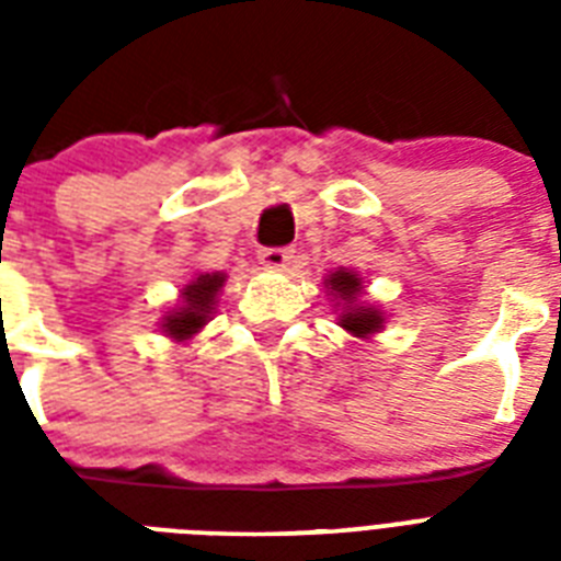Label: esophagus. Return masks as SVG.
I'll return each instance as SVG.
<instances>
[{
  "label": "esophagus",
  "instance_id": "obj_1",
  "mask_svg": "<svg viewBox=\"0 0 561 561\" xmlns=\"http://www.w3.org/2000/svg\"><path fill=\"white\" fill-rule=\"evenodd\" d=\"M259 262L264 267H271V271H285L294 262V250H288V247H264L259 253Z\"/></svg>",
  "mask_w": 561,
  "mask_h": 561
}]
</instances>
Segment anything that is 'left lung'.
<instances>
[{"instance_id":"left-lung-1","label":"left lung","mask_w":561,"mask_h":561,"mask_svg":"<svg viewBox=\"0 0 561 561\" xmlns=\"http://www.w3.org/2000/svg\"><path fill=\"white\" fill-rule=\"evenodd\" d=\"M329 285H332L334 297H343L346 302H358L360 279L355 276V273H346V271L332 273V276H329ZM341 325L346 329V332L358 334V337H367V334H373L381 329V314H378L375 308L355 306L341 317Z\"/></svg>"}]
</instances>
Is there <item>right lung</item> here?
<instances>
[{"label":"right lung","mask_w":561,"mask_h":561,"mask_svg":"<svg viewBox=\"0 0 561 561\" xmlns=\"http://www.w3.org/2000/svg\"><path fill=\"white\" fill-rule=\"evenodd\" d=\"M220 285H224L220 273H206V276H197V282L186 285V290H183L186 306L165 317V332L171 337H178V341H186L188 334L197 332L209 320V311L215 306V294H218Z\"/></svg>","instance_id":"add662e5"}]
</instances>
